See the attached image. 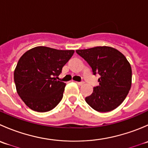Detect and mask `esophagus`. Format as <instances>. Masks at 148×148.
<instances>
[{
	"label": "esophagus",
	"mask_w": 148,
	"mask_h": 148,
	"mask_svg": "<svg viewBox=\"0 0 148 148\" xmlns=\"http://www.w3.org/2000/svg\"><path fill=\"white\" fill-rule=\"evenodd\" d=\"M77 84L78 85H80V86H82V85H83L84 82H77Z\"/></svg>",
	"instance_id": "esophagus-1"
}]
</instances>
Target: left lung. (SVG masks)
<instances>
[{
	"instance_id": "left-lung-1",
	"label": "left lung",
	"mask_w": 148,
	"mask_h": 148,
	"mask_svg": "<svg viewBox=\"0 0 148 148\" xmlns=\"http://www.w3.org/2000/svg\"><path fill=\"white\" fill-rule=\"evenodd\" d=\"M76 52L89 64L94 75H100L99 86L85 98L86 103L100 112L112 111L119 107L132 84V69L125 56L109 46H97Z\"/></svg>"
}]
</instances>
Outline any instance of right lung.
<instances>
[{
  "label": "right lung",
  "instance_id": "obj_1",
  "mask_svg": "<svg viewBox=\"0 0 148 148\" xmlns=\"http://www.w3.org/2000/svg\"><path fill=\"white\" fill-rule=\"evenodd\" d=\"M74 53V50L37 46L20 58L14 82L19 97L30 109L45 112L61 102L66 84L55 77H59Z\"/></svg>",
  "mask_w": 148,
  "mask_h": 148
}]
</instances>
